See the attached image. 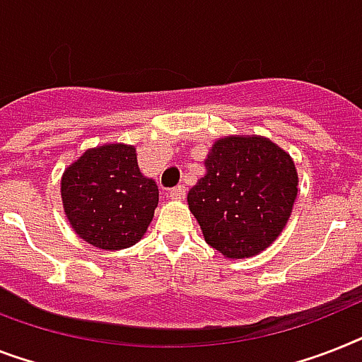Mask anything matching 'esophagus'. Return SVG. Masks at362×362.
I'll return each mask as SVG.
<instances>
[{"label":"esophagus","mask_w":362,"mask_h":362,"mask_svg":"<svg viewBox=\"0 0 362 362\" xmlns=\"http://www.w3.org/2000/svg\"><path fill=\"white\" fill-rule=\"evenodd\" d=\"M169 197H171L173 201H182L184 197H186V187L184 186H176L169 191Z\"/></svg>","instance_id":"1"}]
</instances>
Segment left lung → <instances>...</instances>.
Listing matches in <instances>:
<instances>
[{
    "label": "left lung",
    "mask_w": 362,
    "mask_h": 362,
    "mask_svg": "<svg viewBox=\"0 0 362 362\" xmlns=\"http://www.w3.org/2000/svg\"><path fill=\"white\" fill-rule=\"evenodd\" d=\"M204 167L187 204L208 245L228 260L269 247L298 197L292 156L264 135H225L211 145Z\"/></svg>",
    "instance_id": "obj_1"
}]
</instances>
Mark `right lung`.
<instances>
[{"instance_id": "1", "label": "right lung", "mask_w": 362, "mask_h": 362, "mask_svg": "<svg viewBox=\"0 0 362 362\" xmlns=\"http://www.w3.org/2000/svg\"><path fill=\"white\" fill-rule=\"evenodd\" d=\"M61 201L70 227L83 242L119 251L145 236L160 191L141 173L134 145L105 143L87 148L64 169Z\"/></svg>"}]
</instances>
